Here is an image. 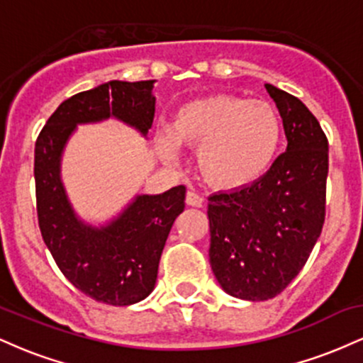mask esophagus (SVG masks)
<instances>
[{"label":"esophagus","instance_id":"obj_1","mask_svg":"<svg viewBox=\"0 0 363 363\" xmlns=\"http://www.w3.org/2000/svg\"><path fill=\"white\" fill-rule=\"evenodd\" d=\"M186 203L189 206L199 208V206L205 205V198H203V196H199L198 193H193V191H189V193L186 194Z\"/></svg>","mask_w":363,"mask_h":363}]
</instances>
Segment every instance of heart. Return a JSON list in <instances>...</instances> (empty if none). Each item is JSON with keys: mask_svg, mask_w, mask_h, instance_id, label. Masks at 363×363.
I'll return each mask as SVG.
<instances>
[{"mask_svg": "<svg viewBox=\"0 0 363 363\" xmlns=\"http://www.w3.org/2000/svg\"><path fill=\"white\" fill-rule=\"evenodd\" d=\"M281 140L280 112L272 104L216 94L179 107L172 126L158 135V150L172 160L179 145L199 147L198 169L208 184L239 189L268 172Z\"/></svg>", "mask_w": 363, "mask_h": 363, "instance_id": "1", "label": "heart"}]
</instances>
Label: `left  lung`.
Listing matches in <instances>:
<instances>
[{
  "label": "left lung",
  "instance_id": "8db88e82",
  "mask_svg": "<svg viewBox=\"0 0 363 363\" xmlns=\"http://www.w3.org/2000/svg\"><path fill=\"white\" fill-rule=\"evenodd\" d=\"M289 145L252 184L208 198L210 264L242 301L277 297L301 273L326 215L328 138L294 95L266 83Z\"/></svg>",
  "mask_w": 363,
  "mask_h": 363
}]
</instances>
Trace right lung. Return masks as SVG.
<instances>
[{
    "label": "right lung",
    "instance_id": "right-lung-1",
    "mask_svg": "<svg viewBox=\"0 0 363 363\" xmlns=\"http://www.w3.org/2000/svg\"><path fill=\"white\" fill-rule=\"evenodd\" d=\"M155 80H112L65 101L35 141V198L40 234L61 273L86 297L131 306L155 289L170 228L184 211L186 187L138 194L107 225L94 227L74 213L61 181V157L78 124L119 119L148 135L155 116Z\"/></svg>",
    "mask_w": 363,
    "mask_h": 363
}]
</instances>
